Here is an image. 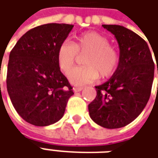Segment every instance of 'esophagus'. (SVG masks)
Returning <instances> with one entry per match:
<instances>
[{
  "mask_svg": "<svg viewBox=\"0 0 158 158\" xmlns=\"http://www.w3.org/2000/svg\"><path fill=\"white\" fill-rule=\"evenodd\" d=\"M82 89H83V88H82V87H77V88H74L73 90H74V92H75V93H77V92L81 91Z\"/></svg>",
  "mask_w": 158,
  "mask_h": 158,
  "instance_id": "obj_1",
  "label": "esophagus"
}]
</instances>
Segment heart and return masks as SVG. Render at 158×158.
Returning a JSON list of instances; mask_svg holds the SVG:
<instances>
[{"label": "heart", "mask_w": 158, "mask_h": 158, "mask_svg": "<svg viewBox=\"0 0 158 158\" xmlns=\"http://www.w3.org/2000/svg\"><path fill=\"white\" fill-rule=\"evenodd\" d=\"M109 39L95 31H88L77 35L74 41L61 42L57 49V63L66 73L73 67L77 54H86L84 66L70 70L68 77L75 86H82L96 81L99 77L107 78L117 70L120 61L119 52L109 44Z\"/></svg>", "instance_id": "1"}]
</instances>
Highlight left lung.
<instances>
[{
    "label": "left lung",
    "instance_id": "8db88e82",
    "mask_svg": "<svg viewBox=\"0 0 158 158\" xmlns=\"http://www.w3.org/2000/svg\"><path fill=\"white\" fill-rule=\"evenodd\" d=\"M102 26L117 39L120 61L112 77L95 87L97 96L88 105V110L99 126L119 128L132 123L146 106L155 66L146 41L139 35L121 25Z\"/></svg>",
    "mask_w": 158,
    "mask_h": 158
}]
</instances>
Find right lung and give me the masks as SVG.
Listing matches in <instances>:
<instances>
[{
  "label": "right lung",
  "mask_w": 158,
  "mask_h": 158,
  "mask_svg": "<svg viewBox=\"0 0 158 158\" xmlns=\"http://www.w3.org/2000/svg\"><path fill=\"white\" fill-rule=\"evenodd\" d=\"M73 26L52 23L33 28L10 52L7 92L17 112L32 125L43 127L60 120L74 94L57 63L58 47Z\"/></svg>",
  "instance_id": "right-lung-1"
}]
</instances>
